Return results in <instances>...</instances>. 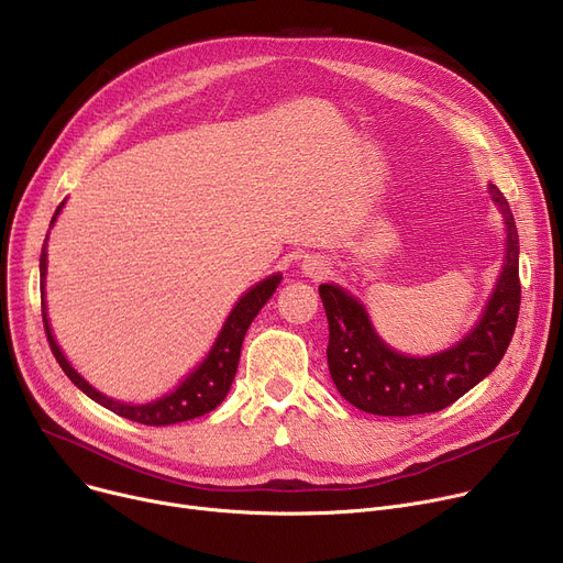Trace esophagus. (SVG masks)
<instances>
[{"label": "esophagus", "mask_w": 563, "mask_h": 563, "mask_svg": "<svg viewBox=\"0 0 563 563\" xmlns=\"http://www.w3.org/2000/svg\"><path fill=\"white\" fill-rule=\"evenodd\" d=\"M301 272H303V276H308L312 280H323L330 274V265L319 255H308L301 262Z\"/></svg>", "instance_id": "esophagus-1"}]
</instances>
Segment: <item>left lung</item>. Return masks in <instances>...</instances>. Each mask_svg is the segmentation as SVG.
Listing matches in <instances>:
<instances>
[{
    "mask_svg": "<svg viewBox=\"0 0 563 563\" xmlns=\"http://www.w3.org/2000/svg\"><path fill=\"white\" fill-rule=\"evenodd\" d=\"M489 197L505 227L503 267L479 319L453 346L430 355L400 353L378 334L355 294L336 283L319 285L330 328V378L357 409L378 417L430 415L471 391L503 360L520 308L518 231L494 183Z\"/></svg>",
    "mask_w": 563,
    "mask_h": 563,
    "instance_id": "left-lung-1",
    "label": "left lung"
}]
</instances>
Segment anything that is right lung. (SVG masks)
Here are the masks:
<instances>
[{
	"mask_svg": "<svg viewBox=\"0 0 563 563\" xmlns=\"http://www.w3.org/2000/svg\"><path fill=\"white\" fill-rule=\"evenodd\" d=\"M65 201H60V206L56 208L49 229H54L58 214L65 208ZM47 240H49V233L45 238L43 253H41V298H43V321H45V330H47V340H49L56 362L65 371V376L74 385H77L88 398H92L95 402H99L101 407H106L110 411H115L118 417H124L129 421L142 423V426H172V423L190 421V419L208 415V411H212L223 398H227V394L235 380V373H238L244 334H246L249 325L253 323V319L257 317V312L265 308V303L269 301L276 287L280 285V280H283L280 272L251 285L238 298V303L229 312L227 321L221 323V330L217 332L214 342H212L210 351L206 353V357L190 373H187V376L172 391L163 394L161 398L148 400V402H124V400L110 398L103 391H99L97 387H92L81 376V373L69 364V360L65 357L63 349L56 342V336L52 332V323H49V314H47V298H45Z\"/></svg>",
	"mask_w": 563,
	"mask_h": 563,
	"instance_id": "right-lung-1",
	"label": "right lung"
}]
</instances>
